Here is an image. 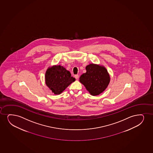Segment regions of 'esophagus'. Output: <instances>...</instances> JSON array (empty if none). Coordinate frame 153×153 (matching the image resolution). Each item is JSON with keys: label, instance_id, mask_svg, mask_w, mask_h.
I'll list each match as a JSON object with an SVG mask.
<instances>
[{"label": "esophagus", "instance_id": "esophagus-1", "mask_svg": "<svg viewBox=\"0 0 153 153\" xmlns=\"http://www.w3.org/2000/svg\"><path fill=\"white\" fill-rule=\"evenodd\" d=\"M75 78L76 79H78V78H79V75H75Z\"/></svg>", "mask_w": 153, "mask_h": 153}]
</instances>
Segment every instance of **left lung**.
Returning <instances> with one entry per match:
<instances>
[{
  "mask_svg": "<svg viewBox=\"0 0 153 153\" xmlns=\"http://www.w3.org/2000/svg\"><path fill=\"white\" fill-rule=\"evenodd\" d=\"M85 69L87 72L80 77L79 81L93 96L100 94L109 83L107 71L104 66L94 64H89Z\"/></svg>",
  "mask_w": 153,
  "mask_h": 153,
  "instance_id": "1",
  "label": "left lung"
}]
</instances>
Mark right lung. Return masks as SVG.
I'll return each instance as SVG.
<instances>
[{
  "label": "right lung",
  "instance_id": "1",
  "mask_svg": "<svg viewBox=\"0 0 153 153\" xmlns=\"http://www.w3.org/2000/svg\"><path fill=\"white\" fill-rule=\"evenodd\" d=\"M75 78L71 76L68 71L60 65H55L48 68L45 74L47 87L55 94H60Z\"/></svg>",
  "mask_w": 153,
  "mask_h": 153
}]
</instances>
